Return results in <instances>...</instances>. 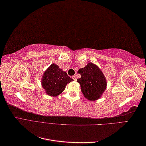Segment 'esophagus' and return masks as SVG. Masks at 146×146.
Returning a JSON list of instances; mask_svg holds the SVG:
<instances>
[{
  "label": "esophagus",
  "mask_w": 146,
  "mask_h": 146,
  "mask_svg": "<svg viewBox=\"0 0 146 146\" xmlns=\"http://www.w3.org/2000/svg\"><path fill=\"white\" fill-rule=\"evenodd\" d=\"M72 79L74 80H77V77L76 76H73L72 77Z\"/></svg>",
  "instance_id": "34e87169"
}]
</instances>
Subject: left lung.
I'll list each match as a JSON object with an SVG mask.
<instances>
[{
    "instance_id": "obj_1",
    "label": "left lung",
    "mask_w": 146,
    "mask_h": 146,
    "mask_svg": "<svg viewBox=\"0 0 146 146\" xmlns=\"http://www.w3.org/2000/svg\"><path fill=\"white\" fill-rule=\"evenodd\" d=\"M77 72L81 75L77 82L80 83L81 91L85 98L90 101L100 99L107 85L105 75L100 69L97 65L89 63Z\"/></svg>"
}]
</instances>
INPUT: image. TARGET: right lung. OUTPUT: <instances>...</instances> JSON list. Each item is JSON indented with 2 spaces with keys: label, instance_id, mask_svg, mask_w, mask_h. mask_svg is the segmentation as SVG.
<instances>
[{
  "label": "right lung",
  "instance_id": "right-lung-1",
  "mask_svg": "<svg viewBox=\"0 0 146 146\" xmlns=\"http://www.w3.org/2000/svg\"><path fill=\"white\" fill-rule=\"evenodd\" d=\"M73 81L67 73L60 69L58 65L52 63L44 72L41 85L46 94L52 97L60 94L67 84Z\"/></svg>",
  "mask_w": 146,
  "mask_h": 146
}]
</instances>
